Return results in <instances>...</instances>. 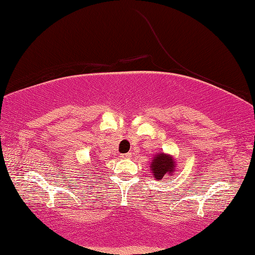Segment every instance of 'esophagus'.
Listing matches in <instances>:
<instances>
[{
  "mask_svg": "<svg viewBox=\"0 0 255 255\" xmlns=\"http://www.w3.org/2000/svg\"><path fill=\"white\" fill-rule=\"evenodd\" d=\"M121 157H122L123 159H127V158H130L131 157V153H125V154H122L121 155Z\"/></svg>",
  "mask_w": 255,
  "mask_h": 255,
  "instance_id": "34e87169",
  "label": "esophagus"
}]
</instances>
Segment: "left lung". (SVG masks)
<instances>
[{"label":"left lung","mask_w":255,"mask_h":255,"mask_svg":"<svg viewBox=\"0 0 255 255\" xmlns=\"http://www.w3.org/2000/svg\"><path fill=\"white\" fill-rule=\"evenodd\" d=\"M175 162L172 158L168 154H157L151 163V170L155 179H162L164 175H172L175 171Z\"/></svg>","instance_id":"left-lung-1"}]
</instances>
